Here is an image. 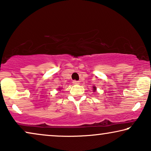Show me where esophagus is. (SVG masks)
<instances>
[{
	"instance_id": "34e87169",
	"label": "esophagus",
	"mask_w": 151,
	"mask_h": 151,
	"mask_svg": "<svg viewBox=\"0 0 151 151\" xmlns=\"http://www.w3.org/2000/svg\"><path fill=\"white\" fill-rule=\"evenodd\" d=\"M73 84H79L80 82L77 81V80H73Z\"/></svg>"
}]
</instances>
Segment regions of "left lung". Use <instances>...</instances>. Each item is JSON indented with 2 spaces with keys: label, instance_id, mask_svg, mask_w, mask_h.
Masks as SVG:
<instances>
[{
  "label": "left lung",
  "instance_id": "1",
  "mask_svg": "<svg viewBox=\"0 0 151 151\" xmlns=\"http://www.w3.org/2000/svg\"><path fill=\"white\" fill-rule=\"evenodd\" d=\"M93 88H94V90H95V89H96V88H95V87H93Z\"/></svg>",
  "mask_w": 151,
  "mask_h": 151
}]
</instances>
